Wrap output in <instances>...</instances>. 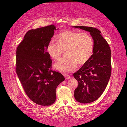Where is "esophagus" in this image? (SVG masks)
Here are the masks:
<instances>
[{"label": "esophagus", "instance_id": "obj_1", "mask_svg": "<svg viewBox=\"0 0 127 127\" xmlns=\"http://www.w3.org/2000/svg\"><path fill=\"white\" fill-rule=\"evenodd\" d=\"M63 75H64V76L65 79H70V76L69 75L66 74H63Z\"/></svg>", "mask_w": 127, "mask_h": 127}]
</instances>
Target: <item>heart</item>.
I'll use <instances>...</instances> for the list:
<instances>
[{
	"label": "heart",
	"instance_id": "heart-1",
	"mask_svg": "<svg viewBox=\"0 0 127 127\" xmlns=\"http://www.w3.org/2000/svg\"><path fill=\"white\" fill-rule=\"evenodd\" d=\"M57 41L48 43L47 51L54 60L58 61L65 51L66 56L55 65V68L61 72H72L78 63H86L93 54L94 40L87 32L65 31L59 34Z\"/></svg>",
	"mask_w": 127,
	"mask_h": 127
}]
</instances>
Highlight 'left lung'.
<instances>
[{"label":"left lung","mask_w":127,"mask_h":127,"mask_svg":"<svg viewBox=\"0 0 127 127\" xmlns=\"http://www.w3.org/2000/svg\"><path fill=\"white\" fill-rule=\"evenodd\" d=\"M73 27L90 32L94 43L90 59L73 74L78 82L74 91L75 99L81 103H89L99 98L108 85L111 72V50L101 32L96 28Z\"/></svg>","instance_id":"left-lung-1"}]
</instances>
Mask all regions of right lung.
<instances>
[{
    "label": "right lung",
    "instance_id": "right-lung-1",
    "mask_svg": "<svg viewBox=\"0 0 127 127\" xmlns=\"http://www.w3.org/2000/svg\"><path fill=\"white\" fill-rule=\"evenodd\" d=\"M56 28L54 25L29 30L16 51V71L25 93L38 105L49 106L56 99L57 86L65 78L51 69L47 47Z\"/></svg>",
    "mask_w": 127,
    "mask_h": 127
}]
</instances>
